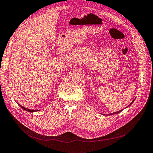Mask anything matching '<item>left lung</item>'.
I'll list each match as a JSON object with an SVG mask.
<instances>
[{"label":"left lung","mask_w":153,"mask_h":153,"mask_svg":"<svg viewBox=\"0 0 153 153\" xmlns=\"http://www.w3.org/2000/svg\"><path fill=\"white\" fill-rule=\"evenodd\" d=\"M134 100H135V99L133 100H132V101L131 102V104H130V105H129L128 106H126V107L125 108H128V107H129V106H130L131 105H132V103H133V102L134 101ZM123 110H120V111H117V112H112V113H111V114H107V115H112V114H117V113H119V112H121Z\"/></svg>","instance_id":"left-lung-1"}]
</instances>
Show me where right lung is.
<instances>
[{
  "label": "right lung",
  "mask_w": 153,
  "mask_h": 153,
  "mask_svg": "<svg viewBox=\"0 0 153 153\" xmlns=\"http://www.w3.org/2000/svg\"><path fill=\"white\" fill-rule=\"evenodd\" d=\"M18 105H19L20 106H21V107L23 109V110H25V111H28V112H34L37 111V110H31V109H28V108H27L24 107V106H21V105H19V104H18Z\"/></svg>",
  "instance_id": "1"
}]
</instances>
